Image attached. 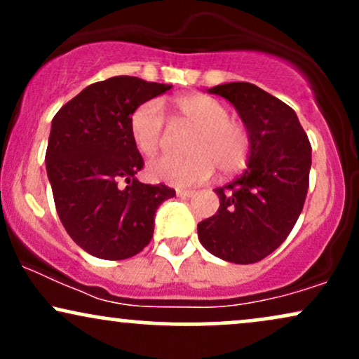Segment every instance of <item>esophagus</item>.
Here are the masks:
<instances>
[{"instance_id": "esophagus-1", "label": "esophagus", "mask_w": 359, "mask_h": 359, "mask_svg": "<svg viewBox=\"0 0 359 359\" xmlns=\"http://www.w3.org/2000/svg\"><path fill=\"white\" fill-rule=\"evenodd\" d=\"M194 191H185V189H177V196L179 197H192L194 196Z\"/></svg>"}]
</instances>
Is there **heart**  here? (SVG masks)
Returning a JSON list of instances; mask_svg holds the SVG:
<instances>
[{"mask_svg": "<svg viewBox=\"0 0 359 359\" xmlns=\"http://www.w3.org/2000/svg\"><path fill=\"white\" fill-rule=\"evenodd\" d=\"M174 109L182 121L196 128L189 142V156L163 155L148 163L151 179L177 187H194L216 174H234L248 162L251 137L248 128L229 116L224 102L205 94H189L174 100ZM165 113L158 101L143 102L130 119L131 137L143 155H154L162 145Z\"/></svg>", "mask_w": 359, "mask_h": 359, "instance_id": "b5f03b06", "label": "heart"}]
</instances>
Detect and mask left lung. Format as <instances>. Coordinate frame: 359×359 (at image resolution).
<instances>
[{
    "label": "left lung",
    "mask_w": 359,
    "mask_h": 359,
    "mask_svg": "<svg viewBox=\"0 0 359 359\" xmlns=\"http://www.w3.org/2000/svg\"><path fill=\"white\" fill-rule=\"evenodd\" d=\"M236 108L251 137L248 168L216 189L219 209L197 224L214 257L240 265L269 257L287 240L306 203L312 148L295 111L250 82L208 89Z\"/></svg>",
    "instance_id": "left-lung-1"
}]
</instances>
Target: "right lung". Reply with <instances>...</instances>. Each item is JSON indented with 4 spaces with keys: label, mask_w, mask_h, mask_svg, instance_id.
Segmentation results:
<instances>
[{
    "label": "right lung",
    "mask_w": 359,
    "mask_h": 359,
    "mask_svg": "<svg viewBox=\"0 0 359 359\" xmlns=\"http://www.w3.org/2000/svg\"><path fill=\"white\" fill-rule=\"evenodd\" d=\"M172 86L118 76L94 82L57 111L47 175L65 231L102 259L140 253L154 236L155 211L175 196L137 179L143 158L130 130L133 111Z\"/></svg>",
    "instance_id": "1"
}]
</instances>
